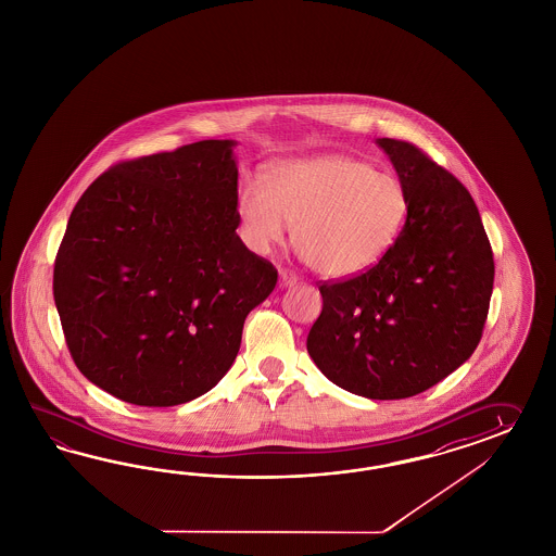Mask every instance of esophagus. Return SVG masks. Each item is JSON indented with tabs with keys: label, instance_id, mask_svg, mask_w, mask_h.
<instances>
[{
	"label": "esophagus",
	"instance_id": "34e87169",
	"mask_svg": "<svg viewBox=\"0 0 556 556\" xmlns=\"http://www.w3.org/2000/svg\"><path fill=\"white\" fill-rule=\"evenodd\" d=\"M298 283V275H293L291 270H279V286L287 289V287H293Z\"/></svg>",
	"mask_w": 556,
	"mask_h": 556
}]
</instances>
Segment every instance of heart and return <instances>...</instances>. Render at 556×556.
I'll return each instance as SVG.
<instances>
[{
  "label": "heart",
  "instance_id": "obj_1",
  "mask_svg": "<svg viewBox=\"0 0 556 556\" xmlns=\"http://www.w3.org/2000/svg\"><path fill=\"white\" fill-rule=\"evenodd\" d=\"M408 208L396 176L340 153L273 164L265 184L247 178L237 192L240 239L253 253L269 255L295 225L303 258L333 279L362 275L389 255Z\"/></svg>",
  "mask_w": 556,
  "mask_h": 556
}]
</instances>
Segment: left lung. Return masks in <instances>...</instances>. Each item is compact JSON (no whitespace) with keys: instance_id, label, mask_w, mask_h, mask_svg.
<instances>
[{"instance_id":"obj_1","label":"left lung","mask_w":556,"mask_h":556,"mask_svg":"<svg viewBox=\"0 0 556 556\" xmlns=\"http://www.w3.org/2000/svg\"><path fill=\"white\" fill-rule=\"evenodd\" d=\"M408 194L405 230L376 267L324 283L307 352L333 384L372 401L431 389L480 344L494 255L466 186L413 143L376 139Z\"/></svg>"}]
</instances>
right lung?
<instances>
[{
	"mask_svg": "<svg viewBox=\"0 0 556 556\" xmlns=\"http://www.w3.org/2000/svg\"><path fill=\"white\" fill-rule=\"evenodd\" d=\"M232 139L113 165L68 218L54 301L71 356L125 403L174 406L214 389L244 319L277 283L237 235Z\"/></svg>",
	"mask_w": 556,
	"mask_h": 556,
	"instance_id": "1",
	"label": "right lung"
}]
</instances>
